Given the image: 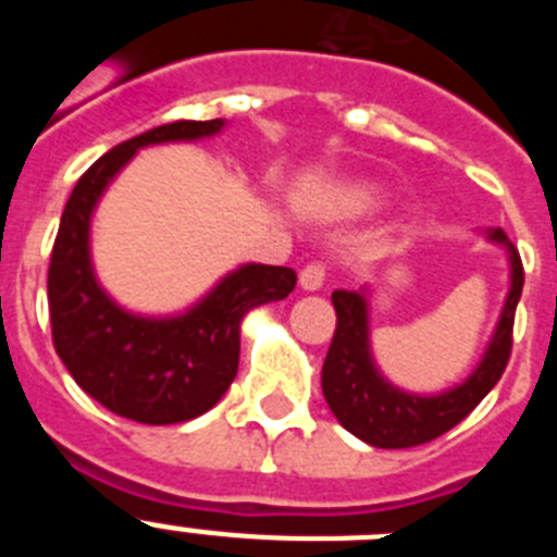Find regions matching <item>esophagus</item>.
<instances>
[{
  "mask_svg": "<svg viewBox=\"0 0 557 557\" xmlns=\"http://www.w3.org/2000/svg\"><path fill=\"white\" fill-rule=\"evenodd\" d=\"M323 282H326V264H321V262L307 264V268L301 270V275H298V284H301V289H307V293L321 289Z\"/></svg>",
  "mask_w": 557,
  "mask_h": 557,
  "instance_id": "obj_1",
  "label": "esophagus"
}]
</instances>
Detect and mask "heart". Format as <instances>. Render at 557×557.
I'll return each instance as SVG.
<instances>
[{"instance_id": "obj_1", "label": "heart", "mask_w": 557, "mask_h": 557, "mask_svg": "<svg viewBox=\"0 0 557 557\" xmlns=\"http://www.w3.org/2000/svg\"><path fill=\"white\" fill-rule=\"evenodd\" d=\"M343 203H346L348 209H368V206L376 203V189H373V186H357V189H348Z\"/></svg>"}]
</instances>
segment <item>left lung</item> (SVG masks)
<instances>
[{"instance_id": "8db88e82", "label": "left lung", "mask_w": 557, "mask_h": 557, "mask_svg": "<svg viewBox=\"0 0 557 557\" xmlns=\"http://www.w3.org/2000/svg\"><path fill=\"white\" fill-rule=\"evenodd\" d=\"M488 243L502 245L510 259V289L502 307L488 348L471 376L437 396H416L398 391L379 373L368 337V295L366 289H334L332 304L337 312L332 346L323 362L321 385L329 410L359 441L376 449H410L430 444L469 416L491 387L499 382L513 346L516 304L524 287V268L519 250L502 228L485 231Z\"/></svg>"}]
</instances>
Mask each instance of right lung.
Wrapping results in <instances>:
<instances>
[{"label": "right lung", "mask_w": 557, "mask_h": 557, "mask_svg": "<svg viewBox=\"0 0 557 557\" xmlns=\"http://www.w3.org/2000/svg\"><path fill=\"white\" fill-rule=\"evenodd\" d=\"M223 125L170 122L108 150L69 195L52 245L47 295L58 357L88 396L139 424H178L218 405L239 368L245 314L295 289L293 268L243 264L186 312L145 318L122 309L97 282L88 248L91 214L116 172L141 147L206 139Z\"/></svg>", "instance_id": "right-lung-1"}]
</instances>
